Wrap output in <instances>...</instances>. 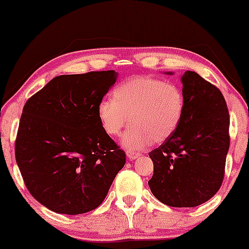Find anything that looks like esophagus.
I'll use <instances>...</instances> for the list:
<instances>
[{
    "label": "esophagus",
    "instance_id": "1",
    "mask_svg": "<svg viewBox=\"0 0 249 249\" xmlns=\"http://www.w3.org/2000/svg\"><path fill=\"white\" fill-rule=\"evenodd\" d=\"M126 156H127V158L130 159V160H134V159H137L139 156H141V153L137 152V151H133V150H127L126 151Z\"/></svg>",
    "mask_w": 249,
    "mask_h": 249
}]
</instances>
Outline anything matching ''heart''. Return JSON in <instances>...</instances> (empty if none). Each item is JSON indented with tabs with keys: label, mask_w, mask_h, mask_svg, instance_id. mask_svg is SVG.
<instances>
[{
	"label": "heart",
	"mask_w": 249,
	"mask_h": 249,
	"mask_svg": "<svg viewBox=\"0 0 249 249\" xmlns=\"http://www.w3.org/2000/svg\"><path fill=\"white\" fill-rule=\"evenodd\" d=\"M185 112V96L181 88L152 76H133L117 84L112 99L99 102L97 116L108 136H118L128 123L123 145L138 151L162 142L173 136Z\"/></svg>",
	"instance_id": "b5f03b06"
}]
</instances>
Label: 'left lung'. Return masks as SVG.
<instances>
[{"mask_svg":"<svg viewBox=\"0 0 249 249\" xmlns=\"http://www.w3.org/2000/svg\"><path fill=\"white\" fill-rule=\"evenodd\" d=\"M185 112L172 137L148 153L151 192L172 207H196L219 191L230 148V113L221 91L194 71L181 77Z\"/></svg>","mask_w":249,"mask_h":249,"instance_id":"8db88e82","label":"left lung"}]
</instances>
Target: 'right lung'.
<instances>
[{"label":"right lung","mask_w":249,"mask_h":249,"mask_svg":"<svg viewBox=\"0 0 249 249\" xmlns=\"http://www.w3.org/2000/svg\"><path fill=\"white\" fill-rule=\"evenodd\" d=\"M117 77L113 70L57 76L25 103L16 162L31 196L53 212L96 210L125 165V152L97 116Z\"/></svg>","instance_id":"1"}]
</instances>
